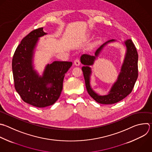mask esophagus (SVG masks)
<instances>
[{
    "label": "esophagus",
    "mask_w": 152,
    "mask_h": 152,
    "mask_svg": "<svg viewBox=\"0 0 152 152\" xmlns=\"http://www.w3.org/2000/svg\"><path fill=\"white\" fill-rule=\"evenodd\" d=\"M74 64H75V66H79L80 64V62L79 60V59L75 60V61H74Z\"/></svg>",
    "instance_id": "esophagus-1"
}]
</instances>
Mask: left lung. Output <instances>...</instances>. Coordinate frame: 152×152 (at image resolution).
<instances>
[{
    "mask_svg": "<svg viewBox=\"0 0 152 152\" xmlns=\"http://www.w3.org/2000/svg\"><path fill=\"white\" fill-rule=\"evenodd\" d=\"M116 41L117 40L112 39L101 45L96 50L94 56L83 54L80 57V62L84 65L82 67V70L87 91L94 100L100 104H112L125 98L132 91L138 77V53L131 39H128L124 42L126 48V52L121 72L116 81L113 84L108 94L103 95H99L91 88L90 80L92 70L90 66L94 64L95 60L106 45Z\"/></svg>",
    "mask_w": 152,
    "mask_h": 152,
    "instance_id": "8db88e82",
    "label": "left lung"
}]
</instances>
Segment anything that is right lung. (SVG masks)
Segmentation results:
<instances>
[{"label": "right lung", "mask_w": 152, "mask_h": 152, "mask_svg": "<svg viewBox=\"0 0 152 152\" xmlns=\"http://www.w3.org/2000/svg\"><path fill=\"white\" fill-rule=\"evenodd\" d=\"M39 28L23 39L12 58L15 88L25 103L37 107L54 104L63 89L65 74L72 66L69 61H55L48 64L42 76L34 69V49L40 37L47 34Z\"/></svg>", "instance_id": "add662e5"}]
</instances>
